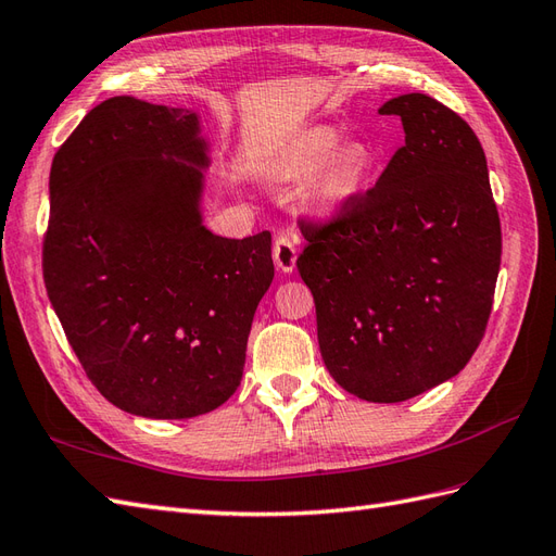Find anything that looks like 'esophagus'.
<instances>
[{
    "label": "esophagus",
    "instance_id": "obj_1",
    "mask_svg": "<svg viewBox=\"0 0 556 556\" xmlns=\"http://www.w3.org/2000/svg\"><path fill=\"white\" fill-rule=\"evenodd\" d=\"M273 255H275V263H277V267L281 269V273H287V275L293 273L295 261H298V247H295V241L287 232H279L277 235Z\"/></svg>",
    "mask_w": 556,
    "mask_h": 556
}]
</instances>
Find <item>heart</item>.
<instances>
[{
    "label": "heart",
    "mask_w": 556,
    "mask_h": 556,
    "mask_svg": "<svg viewBox=\"0 0 556 556\" xmlns=\"http://www.w3.org/2000/svg\"><path fill=\"white\" fill-rule=\"evenodd\" d=\"M338 146V129H333V126H312L283 152L279 174L298 178L319 170L315 182H312V197L324 208H338L354 190V185L359 182L368 162L362 146L352 142V146L340 150Z\"/></svg>",
    "instance_id": "heart-1"
}]
</instances>
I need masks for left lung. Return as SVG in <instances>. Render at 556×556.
Listing matches in <instances>:
<instances>
[{
	"instance_id": "obj_1",
	"label": "left lung",
	"mask_w": 556,
	"mask_h": 556,
	"mask_svg": "<svg viewBox=\"0 0 556 556\" xmlns=\"http://www.w3.org/2000/svg\"><path fill=\"white\" fill-rule=\"evenodd\" d=\"M402 117L404 146L331 223H305L298 273L317 305L321 359L340 388L394 404L458 376L486 331L501 218L469 124L425 93Z\"/></svg>"
}]
</instances>
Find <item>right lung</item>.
Masks as SVG:
<instances>
[{
  "mask_svg": "<svg viewBox=\"0 0 556 556\" xmlns=\"http://www.w3.org/2000/svg\"><path fill=\"white\" fill-rule=\"evenodd\" d=\"M206 166L194 110L131 96L96 105L53 156L47 293L89 380L126 414H208L244 374L273 235L206 230Z\"/></svg>",
  "mask_w": 556,
  "mask_h": 556,
  "instance_id": "add662e5",
  "label": "right lung"
}]
</instances>
